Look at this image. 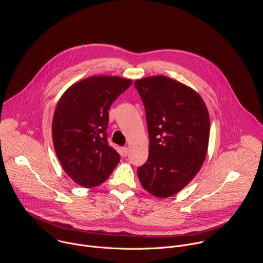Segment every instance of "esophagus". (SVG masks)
Masks as SVG:
<instances>
[{"instance_id": "esophagus-1", "label": "esophagus", "mask_w": 263, "mask_h": 263, "mask_svg": "<svg viewBox=\"0 0 263 263\" xmlns=\"http://www.w3.org/2000/svg\"><path fill=\"white\" fill-rule=\"evenodd\" d=\"M128 152H129V148L127 147V146H124V147H122V155L123 156H127L128 155Z\"/></svg>"}]
</instances>
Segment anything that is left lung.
<instances>
[{
    "label": "left lung",
    "mask_w": 263,
    "mask_h": 263,
    "mask_svg": "<svg viewBox=\"0 0 263 263\" xmlns=\"http://www.w3.org/2000/svg\"><path fill=\"white\" fill-rule=\"evenodd\" d=\"M149 138L146 162L137 168L143 189L168 198L189 184L206 158L210 121L207 107L193 88L165 76L136 80Z\"/></svg>",
    "instance_id": "8db88e82"
}]
</instances>
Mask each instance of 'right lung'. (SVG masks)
<instances>
[{"instance_id": "1", "label": "right lung", "mask_w": 263, "mask_h": 263, "mask_svg": "<svg viewBox=\"0 0 263 263\" xmlns=\"http://www.w3.org/2000/svg\"><path fill=\"white\" fill-rule=\"evenodd\" d=\"M132 80L92 76L68 87L57 103L52 123L56 155L66 175L91 189L105 182L121 156L107 141L108 110Z\"/></svg>"}]
</instances>
